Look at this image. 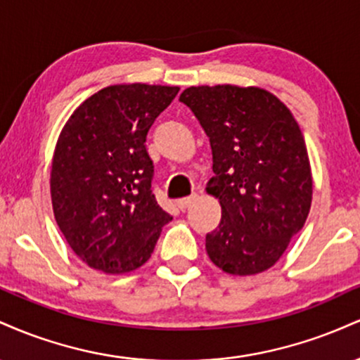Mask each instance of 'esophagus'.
<instances>
[{"instance_id":"obj_1","label":"esophagus","mask_w":360,"mask_h":360,"mask_svg":"<svg viewBox=\"0 0 360 360\" xmlns=\"http://www.w3.org/2000/svg\"><path fill=\"white\" fill-rule=\"evenodd\" d=\"M194 200H196V194H191V196H188V198H181V200H177L176 201V205H177V208L179 210H188L189 206H191L193 203H194Z\"/></svg>"}]
</instances>
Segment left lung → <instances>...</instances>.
Wrapping results in <instances>:
<instances>
[{
	"label": "left lung",
	"instance_id": "left-lung-1",
	"mask_svg": "<svg viewBox=\"0 0 360 360\" xmlns=\"http://www.w3.org/2000/svg\"><path fill=\"white\" fill-rule=\"evenodd\" d=\"M184 103L210 139L221 221L206 233L214 266L252 276L278 262L311 206V169L303 134L274 94L232 84L193 86Z\"/></svg>",
	"mask_w": 360,
	"mask_h": 360
}]
</instances>
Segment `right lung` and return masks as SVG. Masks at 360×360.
Returning a JSON list of instances; mask_svg holds the SVG:
<instances>
[{"label":"right lung","instance_id":"1","mask_svg":"<svg viewBox=\"0 0 360 360\" xmlns=\"http://www.w3.org/2000/svg\"><path fill=\"white\" fill-rule=\"evenodd\" d=\"M177 91L139 82L108 86L62 128L52 159V208L74 254L93 269H139L172 220L152 191L146 140Z\"/></svg>","mask_w":360,"mask_h":360}]
</instances>
